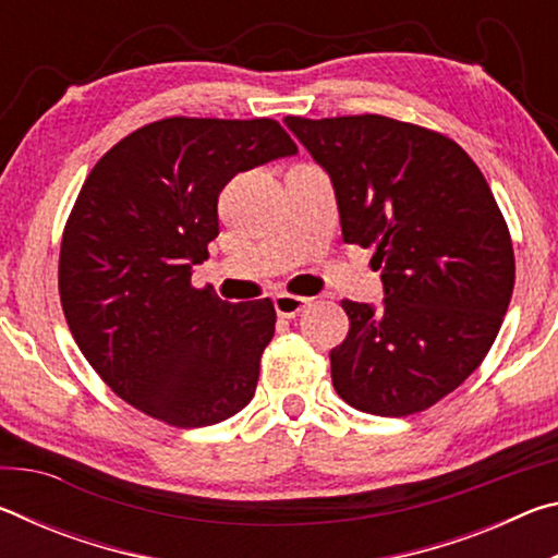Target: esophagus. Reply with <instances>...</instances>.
I'll return each instance as SVG.
<instances>
[{"label":"esophagus","instance_id":"obj_1","mask_svg":"<svg viewBox=\"0 0 558 558\" xmlns=\"http://www.w3.org/2000/svg\"><path fill=\"white\" fill-rule=\"evenodd\" d=\"M276 302V313L280 317H298L302 310L310 305L307 298H300V295H288V292H280V295L272 298Z\"/></svg>","mask_w":558,"mask_h":558}]
</instances>
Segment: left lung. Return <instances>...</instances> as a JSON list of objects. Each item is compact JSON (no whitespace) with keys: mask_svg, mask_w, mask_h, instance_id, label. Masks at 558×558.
<instances>
[{"mask_svg":"<svg viewBox=\"0 0 558 558\" xmlns=\"http://www.w3.org/2000/svg\"><path fill=\"white\" fill-rule=\"evenodd\" d=\"M335 186L344 243L374 248L384 300H342L335 391L374 415L426 411L493 347L514 288L507 223L465 149L384 116L286 118Z\"/></svg>","mask_w":558,"mask_h":558,"instance_id":"obj_1","label":"left lung"}]
</instances>
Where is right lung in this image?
<instances>
[{"mask_svg":"<svg viewBox=\"0 0 558 558\" xmlns=\"http://www.w3.org/2000/svg\"><path fill=\"white\" fill-rule=\"evenodd\" d=\"M298 155L276 120L167 118L98 159L65 223L59 292L75 344L122 401L179 428L231 418L276 332L266 300L192 288L219 235L221 189Z\"/></svg>","mask_w":558,"mask_h":558,"instance_id":"add662e5","label":"right lung"}]
</instances>
